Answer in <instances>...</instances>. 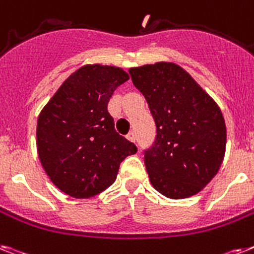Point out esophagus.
<instances>
[{"mask_svg": "<svg viewBox=\"0 0 254 254\" xmlns=\"http://www.w3.org/2000/svg\"><path fill=\"white\" fill-rule=\"evenodd\" d=\"M127 139H129V141H131V142H135L137 141V134L134 133V131H131V133H129L127 135Z\"/></svg>", "mask_w": 254, "mask_h": 254, "instance_id": "34e87169", "label": "esophagus"}]
</instances>
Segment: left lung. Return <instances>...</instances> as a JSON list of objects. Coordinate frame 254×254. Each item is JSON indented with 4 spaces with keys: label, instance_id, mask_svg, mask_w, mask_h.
I'll list each match as a JSON object with an SVG mask.
<instances>
[{
    "label": "left lung",
    "instance_id": "1",
    "mask_svg": "<svg viewBox=\"0 0 254 254\" xmlns=\"http://www.w3.org/2000/svg\"><path fill=\"white\" fill-rule=\"evenodd\" d=\"M129 74L155 121V139L143 150L152 187L172 199L197 194L223 162L226 124L219 107L175 64L131 67Z\"/></svg>",
    "mask_w": 254,
    "mask_h": 254
}]
</instances>
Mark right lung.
Returning <instances> with one entry per match:
<instances>
[{"label":"right lung","mask_w":254,"mask_h":254,"mask_svg":"<svg viewBox=\"0 0 254 254\" xmlns=\"http://www.w3.org/2000/svg\"><path fill=\"white\" fill-rule=\"evenodd\" d=\"M129 79L123 69L86 65L67 78L38 119V154L53 184L74 198H90L115 183L120 163L137 152L115 129L107 106Z\"/></svg>","instance_id":"add662e5"}]
</instances>
